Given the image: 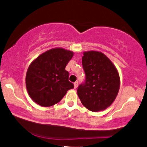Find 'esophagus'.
I'll return each mask as SVG.
<instances>
[{
	"instance_id": "34e87169",
	"label": "esophagus",
	"mask_w": 147,
	"mask_h": 147,
	"mask_svg": "<svg viewBox=\"0 0 147 147\" xmlns=\"http://www.w3.org/2000/svg\"><path fill=\"white\" fill-rule=\"evenodd\" d=\"M74 86H75V89H77L78 86V82L76 81L75 83H74Z\"/></svg>"
}]
</instances>
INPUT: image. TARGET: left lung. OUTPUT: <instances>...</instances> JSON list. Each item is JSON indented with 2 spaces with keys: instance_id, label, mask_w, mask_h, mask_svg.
<instances>
[{
  "instance_id": "left-lung-1",
  "label": "left lung",
  "mask_w": 147,
  "mask_h": 147,
  "mask_svg": "<svg viewBox=\"0 0 147 147\" xmlns=\"http://www.w3.org/2000/svg\"><path fill=\"white\" fill-rule=\"evenodd\" d=\"M82 67L85 80L78 88V94L83 106L98 112L111 106L120 88V78L116 68L101 52H84Z\"/></svg>"
}]
</instances>
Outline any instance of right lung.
Masks as SVG:
<instances>
[{
    "label": "right lung",
    "instance_id": "add662e5",
    "mask_svg": "<svg viewBox=\"0 0 147 147\" xmlns=\"http://www.w3.org/2000/svg\"><path fill=\"white\" fill-rule=\"evenodd\" d=\"M73 52L63 49L47 51L37 57L27 69L26 86L34 101L44 107L58 103L74 84L65 67Z\"/></svg>",
    "mask_w": 147,
    "mask_h": 147
}]
</instances>
